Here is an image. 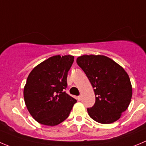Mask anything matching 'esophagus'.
Returning a JSON list of instances; mask_svg holds the SVG:
<instances>
[{
	"label": "esophagus",
	"instance_id": "34e87169",
	"mask_svg": "<svg viewBox=\"0 0 146 146\" xmlns=\"http://www.w3.org/2000/svg\"><path fill=\"white\" fill-rule=\"evenodd\" d=\"M77 99H78V101H79V102H80V101L82 100V96H78L77 97Z\"/></svg>",
	"mask_w": 146,
	"mask_h": 146
}]
</instances>
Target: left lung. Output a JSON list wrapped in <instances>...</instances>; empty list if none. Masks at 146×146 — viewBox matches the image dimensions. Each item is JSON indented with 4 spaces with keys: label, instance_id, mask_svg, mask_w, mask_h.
<instances>
[{
    "label": "left lung",
    "instance_id": "8db88e82",
    "mask_svg": "<svg viewBox=\"0 0 146 146\" xmlns=\"http://www.w3.org/2000/svg\"><path fill=\"white\" fill-rule=\"evenodd\" d=\"M76 62L94 88L96 101L87 108L88 115L102 124L120 118L127 109L133 94L130 78L119 65L104 55H83Z\"/></svg>",
    "mask_w": 146,
    "mask_h": 146
}]
</instances>
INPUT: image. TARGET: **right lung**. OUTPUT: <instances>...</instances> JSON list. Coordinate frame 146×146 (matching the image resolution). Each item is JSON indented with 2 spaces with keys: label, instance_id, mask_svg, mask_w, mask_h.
I'll return each instance as SVG.
<instances>
[{
  "label": "right lung",
  "instance_id": "1",
  "mask_svg": "<svg viewBox=\"0 0 146 146\" xmlns=\"http://www.w3.org/2000/svg\"><path fill=\"white\" fill-rule=\"evenodd\" d=\"M74 61L72 55H55L36 66L29 75L24 89L27 110L42 125L54 126L68 118L76 99L67 88V76Z\"/></svg>",
  "mask_w": 146,
  "mask_h": 146
}]
</instances>
